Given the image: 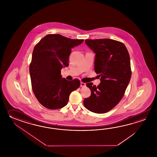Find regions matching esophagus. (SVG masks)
<instances>
[{
    "instance_id": "34e87169",
    "label": "esophagus",
    "mask_w": 157,
    "mask_h": 157,
    "mask_svg": "<svg viewBox=\"0 0 157 157\" xmlns=\"http://www.w3.org/2000/svg\"><path fill=\"white\" fill-rule=\"evenodd\" d=\"M80 86L81 87H85L86 86V83H83V82H81L80 83Z\"/></svg>"
}]
</instances>
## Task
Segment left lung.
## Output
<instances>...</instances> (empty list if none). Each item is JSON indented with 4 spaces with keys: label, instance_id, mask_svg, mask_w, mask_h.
<instances>
[{
    "label": "left lung",
    "instance_id": "left-lung-1",
    "mask_svg": "<svg viewBox=\"0 0 157 157\" xmlns=\"http://www.w3.org/2000/svg\"><path fill=\"white\" fill-rule=\"evenodd\" d=\"M85 43L95 53L94 70L100 77L98 86L86 83L91 95L83 100L87 109L106 113L124 96L131 77L130 58L124 44L109 39H87Z\"/></svg>",
    "mask_w": 157,
    "mask_h": 157
}]
</instances>
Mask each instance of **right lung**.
<instances>
[{
    "label": "right lung",
    "instance_id": "1",
    "mask_svg": "<svg viewBox=\"0 0 157 157\" xmlns=\"http://www.w3.org/2000/svg\"><path fill=\"white\" fill-rule=\"evenodd\" d=\"M83 41L71 39L59 34H49L34 48L30 65L33 93L44 107L50 109L66 106L70 95L80 86L78 79L62 77L61 70L68 66L71 49Z\"/></svg>",
    "mask_w": 157,
    "mask_h": 157
}]
</instances>
